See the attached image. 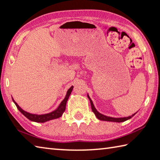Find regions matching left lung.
Returning a JSON list of instances; mask_svg holds the SVG:
<instances>
[{
	"label": "left lung",
	"mask_w": 160,
	"mask_h": 160,
	"mask_svg": "<svg viewBox=\"0 0 160 160\" xmlns=\"http://www.w3.org/2000/svg\"><path fill=\"white\" fill-rule=\"evenodd\" d=\"M88 97L89 99H90V104H91V108H92V112L94 113V115H96V117L100 120H102V121H108V122H125L126 120H128L129 119L131 118L133 116L135 115V113L134 115H132L130 117H123V118H113V117H107L102 115V114L99 113L97 110L95 109V108H94V105H93V103L92 102V100L90 99V98L89 97V96L88 95Z\"/></svg>",
	"instance_id": "8db88e82"
}]
</instances>
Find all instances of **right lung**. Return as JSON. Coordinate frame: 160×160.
Here are the masks:
<instances>
[{
	"instance_id": "right-lung-1",
	"label": "right lung",
	"mask_w": 160,
	"mask_h": 160,
	"mask_svg": "<svg viewBox=\"0 0 160 160\" xmlns=\"http://www.w3.org/2000/svg\"><path fill=\"white\" fill-rule=\"evenodd\" d=\"M73 89V86L70 87V88L68 90L66 96L65 97V99L62 101V102L61 103V104L59 105V106L58 107V108L54 110V111L52 112L49 114H45V115H33V114H30L29 112H27L24 111L23 110L21 109L20 107L18 106V105L17 103H16V102H14V100L12 99L13 102H14L15 105L17 107V108L18 109L19 111H20L22 115L24 116H25L28 119L31 120L32 122H39V123H43L47 121H49V120L51 119H57L58 117H60L62 114L63 113V112L66 110V103L67 101L69 98V97L71 94L72 90Z\"/></svg>"
}]
</instances>
